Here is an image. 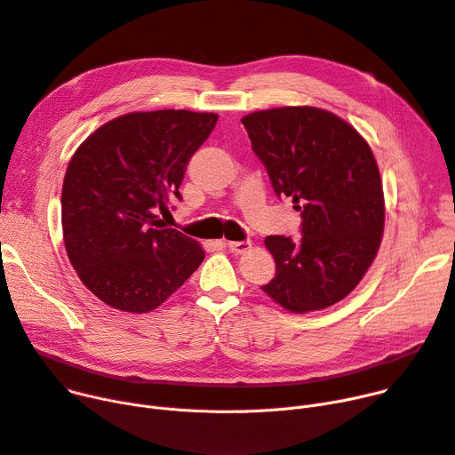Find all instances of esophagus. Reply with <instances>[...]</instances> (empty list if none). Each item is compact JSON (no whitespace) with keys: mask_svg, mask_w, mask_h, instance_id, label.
I'll return each instance as SVG.
<instances>
[{"mask_svg":"<svg viewBox=\"0 0 455 455\" xmlns=\"http://www.w3.org/2000/svg\"><path fill=\"white\" fill-rule=\"evenodd\" d=\"M228 249L234 254H245L247 251L252 249V243L251 241H228Z\"/></svg>","mask_w":455,"mask_h":455,"instance_id":"34e87169","label":"esophagus"}]
</instances>
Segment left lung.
Wrapping results in <instances>:
<instances>
[{
  "label": "left lung",
  "instance_id": "obj_1",
  "mask_svg": "<svg viewBox=\"0 0 455 455\" xmlns=\"http://www.w3.org/2000/svg\"><path fill=\"white\" fill-rule=\"evenodd\" d=\"M278 196L301 212V239L265 237L276 276L263 292L291 313L335 306L364 278L384 232L380 172L368 140L339 115L313 106L241 118Z\"/></svg>",
  "mask_w": 455,
  "mask_h": 455
}]
</instances>
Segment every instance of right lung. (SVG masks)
Instances as JSON below:
<instances>
[{"label": "right lung", "mask_w": 455, "mask_h": 455, "mask_svg": "<svg viewBox=\"0 0 455 455\" xmlns=\"http://www.w3.org/2000/svg\"><path fill=\"white\" fill-rule=\"evenodd\" d=\"M218 123L216 113L133 111L91 133L62 187L66 252L82 283L106 306L157 309L204 259L196 239L163 228L187 164Z\"/></svg>", "instance_id": "1"}]
</instances>
